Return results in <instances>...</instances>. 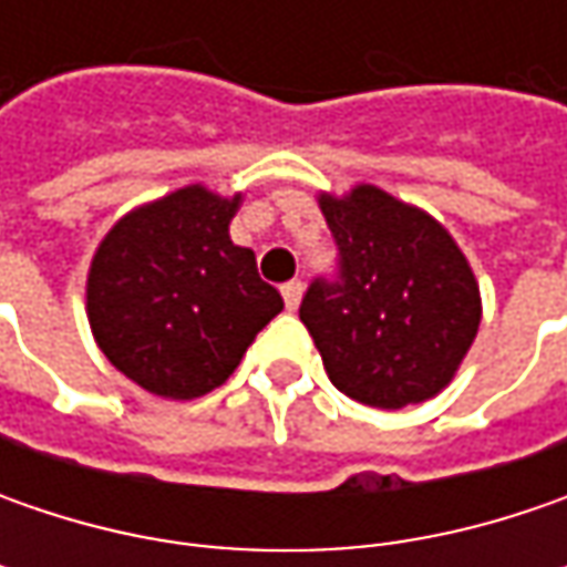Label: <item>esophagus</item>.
I'll list each match as a JSON object with an SVG mask.
<instances>
[{
  "label": "esophagus",
  "mask_w": 567,
  "mask_h": 567,
  "mask_svg": "<svg viewBox=\"0 0 567 567\" xmlns=\"http://www.w3.org/2000/svg\"><path fill=\"white\" fill-rule=\"evenodd\" d=\"M302 290H306V287H302V280H290V284H284V287H280L284 302H287V309H290V312H293L296 306L302 302Z\"/></svg>",
  "instance_id": "34e87169"
}]
</instances>
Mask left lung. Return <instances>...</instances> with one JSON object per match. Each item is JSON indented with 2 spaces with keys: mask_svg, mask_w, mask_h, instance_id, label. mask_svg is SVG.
I'll return each mask as SVG.
<instances>
[{
  "mask_svg": "<svg viewBox=\"0 0 567 567\" xmlns=\"http://www.w3.org/2000/svg\"><path fill=\"white\" fill-rule=\"evenodd\" d=\"M340 280H316L299 318L347 398L401 410L442 394L476 340L483 296L467 255L432 214L360 183L318 192Z\"/></svg>",
  "mask_w": 567,
  "mask_h": 567,
  "instance_id": "left-lung-1",
  "label": "left lung"
}]
</instances>
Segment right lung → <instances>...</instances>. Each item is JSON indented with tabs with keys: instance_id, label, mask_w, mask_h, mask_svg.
<instances>
[{
	"instance_id": "add662e5",
	"label": "right lung",
	"mask_w": 567,
	"mask_h": 567,
	"mask_svg": "<svg viewBox=\"0 0 567 567\" xmlns=\"http://www.w3.org/2000/svg\"><path fill=\"white\" fill-rule=\"evenodd\" d=\"M243 192L202 183L132 207L87 268V321L103 357L154 398L192 401L220 388L284 299L255 251L229 239Z\"/></svg>"
}]
</instances>
